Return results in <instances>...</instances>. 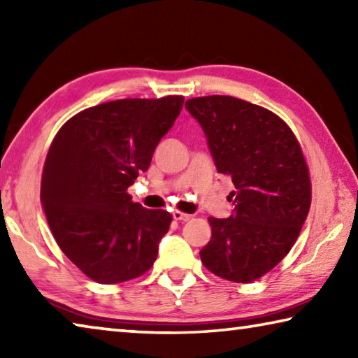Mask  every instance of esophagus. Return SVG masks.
<instances>
[{"mask_svg": "<svg viewBox=\"0 0 358 358\" xmlns=\"http://www.w3.org/2000/svg\"><path fill=\"white\" fill-rule=\"evenodd\" d=\"M172 216H173L175 221H189L191 220V215L181 213V211H173Z\"/></svg>", "mask_w": 358, "mask_h": 358, "instance_id": "esophagus-1", "label": "esophagus"}]
</instances>
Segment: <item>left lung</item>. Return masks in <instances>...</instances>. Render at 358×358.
Listing matches in <instances>:
<instances>
[{"mask_svg": "<svg viewBox=\"0 0 358 358\" xmlns=\"http://www.w3.org/2000/svg\"><path fill=\"white\" fill-rule=\"evenodd\" d=\"M185 107L202 126L217 172L232 178L234 213L208 217L202 264L234 282H252L286 257L311 205L300 143L266 108L232 96H203Z\"/></svg>", "mask_w": 358, "mask_h": 358, "instance_id": "left-lung-1", "label": "left lung"}]
</instances>
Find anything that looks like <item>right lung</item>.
Returning a JSON list of instances; mask_svg holds the SVG:
<instances>
[{
  "label": "right lung",
  "instance_id": "1",
  "mask_svg": "<svg viewBox=\"0 0 358 358\" xmlns=\"http://www.w3.org/2000/svg\"><path fill=\"white\" fill-rule=\"evenodd\" d=\"M183 96L118 99L66 121L48 150L41 203L58 246L99 284L134 280L153 266L172 222L134 203L128 187L147 172Z\"/></svg>",
  "mask_w": 358,
  "mask_h": 358
}]
</instances>
